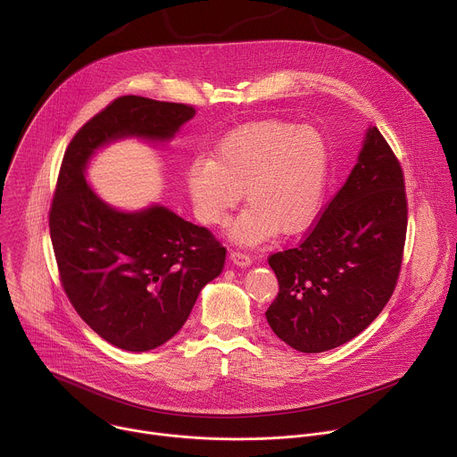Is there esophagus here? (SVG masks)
I'll list each match as a JSON object with an SVG mask.
<instances>
[{"label": "esophagus", "instance_id": "obj_1", "mask_svg": "<svg viewBox=\"0 0 457 457\" xmlns=\"http://www.w3.org/2000/svg\"><path fill=\"white\" fill-rule=\"evenodd\" d=\"M229 260L231 262L235 264V266H238V268H249L251 266V256L249 254H245V253H242V251H231L229 253Z\"/></svg>", "mask_w": 457, "mask_h": 457}]
</instances>
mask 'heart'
<instances>
[{
	"mask_svg": "<svg viewBox=\"0 0 457 457\" xmlns=\"http://www.w3.org/2000/svg\"><path fill=\"white\" fill-rule=\"evenodd\" d=\"M331 150L312 126L258 120L228 134L213 159L186 170V189L197 219L224 226L244 199L249 204L229 228V238L256 245L278 231H305L321 213L329 186Z\"/></svg>",
	"mask_w": 457,
	"mask_h": 457,
	"instance_id": "heart-1",
	"label": "heart"
}]
</instances>
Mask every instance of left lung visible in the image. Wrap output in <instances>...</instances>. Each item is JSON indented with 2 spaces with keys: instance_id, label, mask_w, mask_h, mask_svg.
<instances>
[{
  "instance_id": "8db88e82",
  "label": "left lung",
  "mask_w": 457,
  "mask_h": 457,
  "mask_svg": "<svg viewBox=\"0 0 457 457\" xmlns=\"http://www.w3.org/2000/svg\"><path fill=\"white\" fill-rule=\"evenodd\" d=\"M405 233L402 166L369 126L356 166L309 235L270 256L280 286L266 311L273 333L300 353L358 337L393 296Z\"/></svg>"
}]
</instances>
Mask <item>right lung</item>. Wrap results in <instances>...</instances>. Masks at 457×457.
Instances as JSON below:
<instances>
[{
  "instance_id": "obj_1",
  "label": "right lung",
  "mask_w": 457,
  "mask_h": 457,
  "mask_svg": "<svg viewBox=\"0 0 457 457\" xmlns=\"http://www.w3.org/2000/svg\"><path fill=\"white\" fill-rule=\"evenodd\" d=\"M193 106L124 96L92 117L64 152L50 238L64 293L108 344L152 351L173 338L199 293L222 273L226 247L161 204L122 212L85 173L97 150L122 141L170 143Z\"/></svg>"
}]
</instances>
